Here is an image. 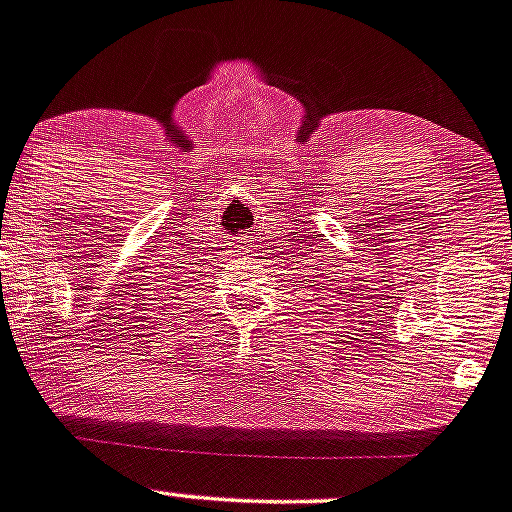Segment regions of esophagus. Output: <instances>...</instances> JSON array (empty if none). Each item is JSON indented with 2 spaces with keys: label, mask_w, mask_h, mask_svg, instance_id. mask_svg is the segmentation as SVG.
I'll use <instances>...</instances> for the list:
<instances>
[{
  "label": "esophagus",
  "mask_w": 512,
  "mask_h": 512,
  "mask_svg": "<svg viewBox=\"0 0 512 512\" xmlns=\"http://www.w3.org/2000/svg\"><path fill=\"white\" fill-rule=\"evenodd\" d=\"M241 243H248V241H241ZM236 248H243V246H236ZM248 253V251H246Z\"/></svg>",
  "instance_id": "34e87169"
}]
</instances>
